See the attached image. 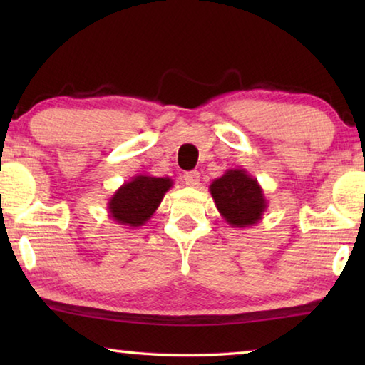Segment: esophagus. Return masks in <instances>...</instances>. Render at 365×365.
Listing matches in <instances>:
<instances>
[{
	"instance_id": "34e87169",
	"label": "esophagus",
	"mask_w": 365,
	"mask_h": 365,
	"mask_svg": "<svg viewBox=\"0 0 365 365\" xmlns=\"http://www.w3.org/2000/svg\"><path fill=\"white\" fill-rule=\"evenodd\" d=\"M183 180H185V185H188V187H197V185H200V172L196 170L185 172Z\"/></svg>"
}]
</instances>
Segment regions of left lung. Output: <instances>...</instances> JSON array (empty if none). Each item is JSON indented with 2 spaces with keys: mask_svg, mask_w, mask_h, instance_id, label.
Returning <instances> with one entry per match:
<instances>
[{
  "mask_svg": "<svg viewBox=\"0 0 365 365\" xmlns=\"http://www.w3.org/2000/svg\"><path fill=\"white\" fill-rule=\"evenodd\" d=\"M215 207L233 228L256 225L267 209L264 190L245 169H228L209 185Z\"/></svg>",
  "mask_w": 365,
  "mask_h": 365,
  "instance_id": "8db88e82",
  "label": "left lung"
}]
</instances>
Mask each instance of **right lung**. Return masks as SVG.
<instances>
[{
    "instance_id": "1",
    "label": "right lung",
    "mask_w": 365,
    "mask_h": 365,
    "mask_svg": "<svg viewBox=\"0 0 365 365\" xmlns=\"http://www.w3.org/2000/svg\"><path fill=\"white\" fill-rule=\"evenodd\" d=\"M172 178L135 175L115 190L109 197L108 211L109 217L115 224L137 228L145 225L156 212L164 195L172 188Z\"/></svg>"
}]
</instances>
